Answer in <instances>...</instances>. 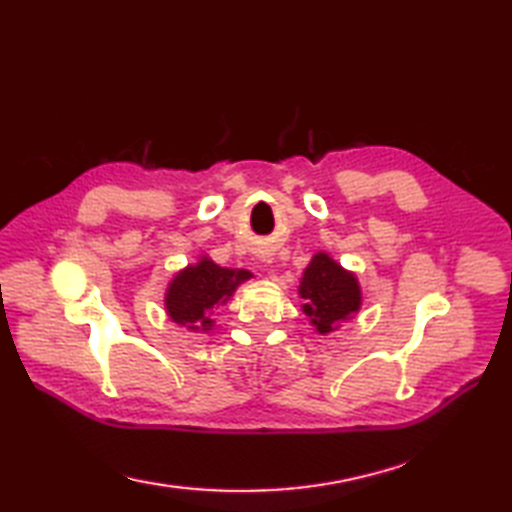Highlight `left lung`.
Returning a JSON list of instances; mask_svg holds the SVG:
<instances>
[{
    "label": "left lung",
    "mask_w": 512,
    "mask_h": 512,
    "mask_svg": "<svg viewBox=\"0 0 512 512\" xmlns=\"http://www.w3.org/2000/svg\"><path fill=\"white\" fill-rule=\"evenodd\" d=\"M297 293L304 299V315L319 334L334 332L363 306L356 273L343 269L326 252H317L310 258Z\"/></svg>",
    "instance_id": "1"
}]
</instances>
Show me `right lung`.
<instances>
[{"instance_id": "add662e5", "label": "right lung", "mask_w": 512, "mask_h": 512, "mask_svg": "<svg viewBox=\"0 0 512 512\" xmlns=\"http://www.w3.org/2000/svg\"><path fill=\"white\" fill-rule=\"evenodd\" d=\"M252 278L247 269H228L206 254L171 278L165 293V310L173 323L191 332H208L215 326V310Z\"/></svg>"}]
</instances>
